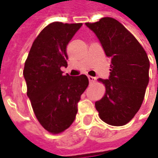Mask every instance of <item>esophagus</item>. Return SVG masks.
Masks as SVG:
<instances>
[{
    "mask_svg": "<svg viewBox=\"0 0 158 158\" xmlns=\"http://www.w3.org/2000/svg\"><path fill=\"white\" fill-rule=\"evenodd\" d=\"M88 79H89V83H92V82H96V77H93V76H88Z\"/></svg>",
    "mask_w": 158,
    "mask_h": 158,
    "instance_id": "34e87169",
    "label": "esophagus"
}]
</instances>
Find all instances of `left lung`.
<instances>
[{
  "label": "left lung",
  "mask_w": 158,
  "mask_h": 158,
  "mask_svg": "<svg viewBox=\"0 0 158 158\" xmlns=\"http://www.w3.org/2000/svg\"><path fill=\"white\" fill-rule=\"evenodd\" d=\"M111 58L108 79H101L106 93L95 103L100 118L112 126H124L139 111L149 84V60L141 44L116 19L103 17L86 23Z\"/></svg>",
  "instance_id": "obj_1"
}]
</instances>
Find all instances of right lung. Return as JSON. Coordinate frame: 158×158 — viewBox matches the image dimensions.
Here are the masks:
<instances>
[{
    "label": "right lung",
    "instance_id": "right-lung-1",
    "mask_svg": "<svg viewBox=\"0 0 158 158\" xmlns=\"http://www.w3.org/2000/svg\"><path fill=\"white\" fill-rule=\"evenodd\" d=\"M82 23L48 24L34 40L24 63L27 96L42 127L61 133L76 119L77 105L88 87L85 75L70 76L60 70L68 66L67 46Z\"/></svg>",
    "mask_w": 158,
    "mask_h": 158
}]
</instances>
